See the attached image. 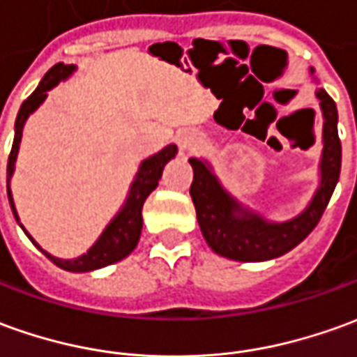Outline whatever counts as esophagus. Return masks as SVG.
I'll return each mask as SVG.
<instances>
[{
	"label": "esophagus",
	"instance_id": "1",
	"mask_svg": "<svg viewBox=\"0 0 357 357\" xmlns=\"http://www.w3.org/2000/svg\"><path fill=\"white\" fill-rule=\"evenodd\" d=\"M174 139H176V146H178L181 151H190V149H194L200 144V136L194 130H181Z\"/></svg>",
	"mask_w": 357,
	"mask_h": 357
}]
</instances>
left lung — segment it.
<instances>
[{
  "mask_svg": "<svg viewBox=\"0 0 357 357\" xmlns=\"http://www.w3.org/2000/svg\"><path fill=\"white\" fill-rule=\"evenodd\" d=\"M314 83V70H309ZM323 114V153L319 163V186L303 211L286 221L268 220L260 211L241 202L221 184L208 159L190 157L194 178L190 184L198 225L215 255L239 262H264L282 257L297 247L314 229L333 196L342 163L338 139V110L328 93L314 89Z\"/></svg>",
  "mask_w": 357,
  "mask_h": 357,
  "instance_id": "8db88e82",
  "label": "left lung"
}]
</instances>
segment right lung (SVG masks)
Returning <instances> with one entry per match:
<instances>
[{
  "label": "right lung",
  "mask_w": 357,
  "mask_h": 357,
  "mask_svg": "<svg viewBox=\"0 0 357 357\" xmlns=\"http://www.w3.org/2000/svg\"><path fill=\"white\" fill-rule=\"evenodd\" d=\"M75 70H77V66H73V63H63V61L56 63L44 75L43 81L38 83V87L34 89L33 95L24 100L21 108H19V114H17V120H15L13 147H11L9 161H7V198H9L11 211H13L19 227L24 231V235L31 239V243L43 252L44 257L50 258L56 266L61 268V270H68V272H93V270H99V268L114 264L118 260L126 258L132 250L136 249L139 235H142V225H144V218H142L144 202H146L147 196L157 188L159 178L163 174L165 165L169 163L174 155L178 153V149H176L174 144H169L161 151H157V153H153L151 157H147V159L142 161V165L137 167V173L134 176V181L130 184V190H128L126 200L122 204V208L116 211V215L112 220L108 221V225L102 229L99 239L91 245L87 252H83L77 258H58L50 255L48 250H44L31 237V233L24 229L23 223L19 220V213H17V208H15L13 202V194H11V176L15 173V163H17V155H19L21 137H23L24 122L46 100L48 91L54 89L60 81L70 79L71 75L75 73Z\"/></svg>",
  "instance_id": "add662e5"
}]
</instances>
